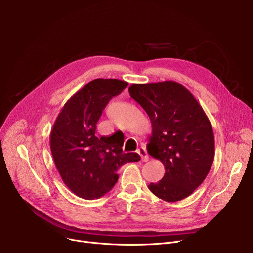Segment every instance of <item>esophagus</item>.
<instances>
[{"label": "esophagus", "instance_id": "esophagus-1", "mask_svg": "<svg viewBox=\"0 0 253 253\" xmlns=\"http://www.w3.org/2000/svg\"><path fill=\"white\" fill-rule=\"evenodd\" d=\"M137 153L141 158V161H143V162L149 161V156H148V153H147V151H145L144 148H139L137 150Z\"/></svg>", "mask_w": 253, "mask_h": 253}]
</instances>
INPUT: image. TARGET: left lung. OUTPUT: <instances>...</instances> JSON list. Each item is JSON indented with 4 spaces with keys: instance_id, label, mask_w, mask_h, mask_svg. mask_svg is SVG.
<instances>
[{
    "instance_id": "8db88e82",
    "label": "left lung",
    "mask_w": 253,
    "mask_h": 253,
    "mask_svg": "<svg viewBox=\"0 0 253 253\" xmlns=\"http://www.w3.org/2000/svg\"><path fill=\"white\" fill-rule=\"evenodd\" d=\"M129 94L150 117L153 131L148 153L162 162L165 174L150 183L158 198L176 202L189 197L209 173L214 135L202 106L174 81L132 84Z\"/></svg>"
}]
</instances>
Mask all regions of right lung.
<instances>
[{"label":"right lung","instance_id":"obj_1","mask_svg":"<svg viewBox=\"0 0 253 253\" xmlns=\"http://www.w3.org/2000/svg\"><path fill=\"white\" fill-rule=\"evenodd\" d=\"M127 86L118 79L92 80L65 102L51 129L53 160L64 184L80 198L104 196L118 181L120 167L140 160L136 153H123L122 132L95 136L106 104Z\"/></svg>","mask_w":253,"mask_h":253}]
</instances>
